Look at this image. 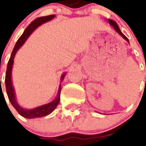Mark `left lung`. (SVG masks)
Returning <instances> with one entry per match:
<instances>
[{
	"label": "left lung",
	"instance_id": "8db88e82",
	"mask_svg": "<svg viewBox=\"0 0 146 146\" xmlns=\"http://www.w3.org/2000/svg\"><path fill=\"white\" fill-rule=\"evenodd\" d=\"M108 22H109V24H110V25H111L112 26H113L114 29H115V30L117 31V33H119V34H120V35H121V36H122V37L125 40H126V41H127V42H129V40H128V38H127L126 37V36H125V35H123L122 33H121V31H120V28H119V26H117V24L116 23V22H114L113 20H112V19H108Z\"/></svg>",
	"mask_w": 146,
	"mask_h": 146
}]
</instances>
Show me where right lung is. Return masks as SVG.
<instances>
[{
  "mask_svg": "<svg viewBox=\"0 0 146 146\" xmlns=\"http://www.w3.org/2000/svg\"><path fill=\"white\" fill-rule=\"evenodd\" d=\"M55 16L54 15H49L46 17H38L37 19H35L34 21L31 23L26 30L24 31L23 35L19 37L18 41L15 44L14 48L13 50L11 56H10L9 61L7 64V71H6V76H5V85H6V90H7V94L8 98L10 100V103L14 107V108L17 111V112L23 116V117L26 118H35V117H44L50 114L52 112L56 107L58 105L60 102V90H61V86L60 85L59 89H58V96L55 98L52 102H50L49 104L42 105V106L38 107L32 110H26L19 106V104H17V101H16V98H15V93L13 88L12 86V82H11V70H12L13 64V58L16 54V53L20 47L24 44V42H26L27 38L30 35V34L33 33V31L35 30V29L37 28L38 26L42 25L44 23L49 21L50 19H52ZM65 74L61 76V80L64 79Z\"/></svg>",
  "mask_w": 146,
  "mask_h": 146,
  "instance_id": "1",
  "label": "right lung"
}]
</instances>
